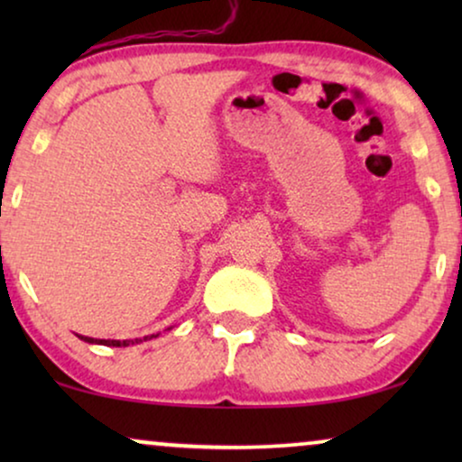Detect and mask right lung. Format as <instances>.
<instances>
[{"label": "right lung", "instance_id": "1", "mask_svg": "<svg viewBox=\"0 0 462 462\" xmlns=\"http://www.w3.org/2000/svg\"><path fill=\"white\" fill-rule=\"evenodd\" d=\"M172 328V326H170ZM168 328V330H170ZM78 337L84 340V343H92V345H106V346H130V345H138L143 343V340H151V338H157L160 337V332L157 334H151V337H143V338H134V340H111V338H90V337H81V334H78Z\"/></svg>", "mask_w": 462, "mask_h": 462}]
</instances>
